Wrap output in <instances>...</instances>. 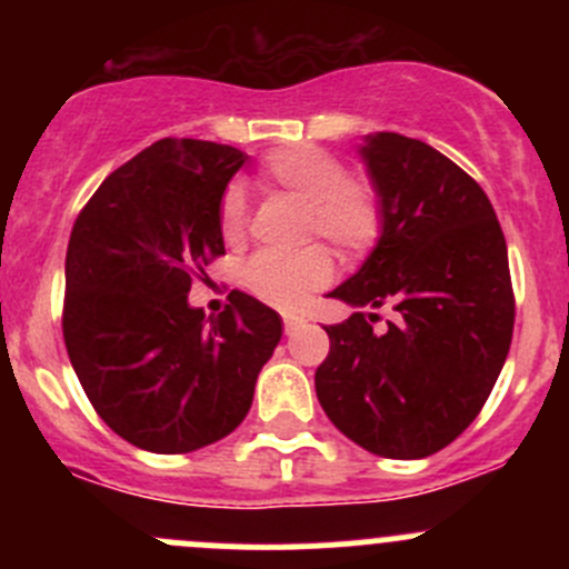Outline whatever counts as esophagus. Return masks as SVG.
<instances>
[{"mask_svg": "<svg viewBox=\"0 0 569 569\" xmlns=\"http://www.w3.org/2000/svg\"><path fill=\"white\" fill-rule=\"evenodd\" d=\"M306 325V317H300V313H283V327L286 332H295L297 327Z\"/></svg>", "mask_w": 569, "mask_h": 569, "instance_id": "34e87169", "label": "esophagus"}]
</instances>
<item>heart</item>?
<instances>
[{
	"instance_id": "b5f03b06",
	"label": "heart",
	"mask_w": 569,
	"mask_h": 569,
	"mask_svg": "<svg viewBox=\"0 0 569 569\" xmlns=\"http://www.w3.org/2000/svg\"><path fill=\"white\" fill-rule=\"evenodd\" d=\"M263 189L283 192L306 203V237H321L347 256L366 252L382 228V206L375 187L360 178H347L341 159L317 146L278 148L263 159ZM220 231L231 244L248 231V203L242 189L231 187L220 203ZM332 274V261L321 248L300 252H258L248 261L242 278L258 297L291 311Z\"/></svg>"
}]
</instances>
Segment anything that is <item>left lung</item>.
Here are the masks:
<instances>
[{"instance_id":"left-lung-1","label":"left lung","mask_w":569,"mask_h":569,"mask_svg":"<svg viewBox=\"0 0 569 569\" xmlns=\"http://www.w3.org/2000/svg\"><path fill=\"white\" fill-rule=\"evenodd\" d=\"M382 206L377 244L332 300L393 306L327 325L317 396L332 423L391 460L446 449L496 386L512 343L507 242L485 189L432 146L393 131L358 146Z\"/></svg>"}]
</instances>
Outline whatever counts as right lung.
<instances>
[{"mask_svg": "<svg viewBox=\"0 0 569 569\" xmlns=\"http://www.w3.org/2000/svg\"><path fill=\"white\" fill-rule=\"evenodd\" d=\"M244 159L168 137L109 173L73 222L68 358L96 412L137 449L187 455L231 435L283 336L278 313L242 291L220 317L189 306L194 269L226 252L220 203Z\"/></svg>", "mask_w": 569, "mask_h": 569, "instance_id": "add662e5", "label": "right lung"}]
</instances>
